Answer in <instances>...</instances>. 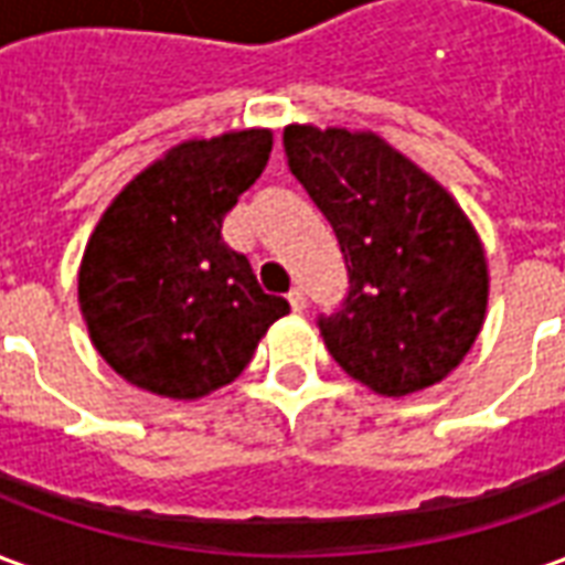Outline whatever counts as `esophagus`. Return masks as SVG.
<instances>
[{
	"label": "esophagus",
	"mask_w": 565,
	"mask_h": 565,
	"mask_svg": "<svg viewBox=\"0 0 565 565\" xmlns=\"http://www.w3.org/2000/svg\"><path fill=\"white\" fill-rule=\"evenodd\" d=\"M287 302H290V308H294L296 315H299V311H306L308 306V299L302 290H290V294H287Z\"/></svg>",
	"instance_id": "esophagus-1"
}]
</instances>
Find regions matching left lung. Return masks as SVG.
I'll use <instances>...</instances> for the list:
<instances>
[{"label":"left lung","mask_w":565,"mask_h":565,"mask_svg":"<svg viewBox=\"0 0 565 565\" xmlns=\"http://www.w3.org/2000/svg\"><path fill=\"white\" fill-rule=\"evenodd\" d=\"M296 181L332 223L351 290L320 335L379 396L445 381L487 318L484 245L460 202L369 129L284 127Z\"/></svg>","instance_id":"obj_1"}]
</instances>
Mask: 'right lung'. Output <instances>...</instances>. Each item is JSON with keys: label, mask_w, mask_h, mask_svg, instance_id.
<instances>
[{"label": "right lung", "mask_w": 565, "mask_h": 565, "mask_svg": "<svg viewBox=\"0 0 565 565\" xmlns=\"http://www.w3.org/2000/svg\"><path fill=\"white\" fill-rule=\"evenodd\" d=\"M269 153L271 129L259 127L186 139L103 211L81 257L78 306L93 348L132 387L184 403L221 391L290 311L221 238Z\"/></svg>", "instance_id": "1"}]
</instances>
